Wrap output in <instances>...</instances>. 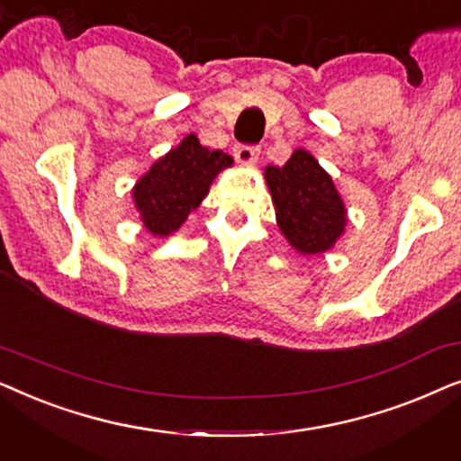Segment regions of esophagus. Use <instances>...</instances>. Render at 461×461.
I'll return each instance as SVG.
<instances>
[{
  "instance_id": "esophagus-1",
  "label": "esophagus",
  "mask_w": 461,
  "mask_h": 461,
  "mask_svg": "<svg viewBox=\"0 0 461 461\" xmlns=\"http://www.w3.org/2000/svg\"><path fill=\"white\" fill-rule=\"evenodd\" d=\"M260 155V147H251V144H237L235 147V159L239 163H254Z\"/></svg>"
}]
</instances>
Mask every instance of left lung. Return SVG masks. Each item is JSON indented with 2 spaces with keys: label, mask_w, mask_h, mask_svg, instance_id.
Returning <instances> with one entry per match:
<instances>
[{
  "label": "left lung",
  "mask_w": 461,
  "mask_h": 461,
  "mask_svg": "<svg viewBox=\"0 0 461 461\" xmlns=\"http://www.w3.org/2000/svg\"><path fill=\"white\" fill-rule=\"evenodd\" d=\"M264 176L287 241L302 254L330 249L344 232L346 210L319 161L300 149L283 167L268 166Z\"/></svg>",
  "instance_id": "1"
}]
</instances>
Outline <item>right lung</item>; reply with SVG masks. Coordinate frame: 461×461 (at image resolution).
<instances>
[{
    "label": "right lung",
    "mask_w": 461,
    "mask_h": 461,
    "mask_svg": "<svg viewBox=\"0 0 461 461\" xmlns=\"http://www.w3.org/2000/svg\"><path fill=\"white\" fill-rule=\"evenodd\" d=\"M230 163L222 150H210L201 147L194 134L186 136L134 186L144 226L159 237L178 230L191 210L199 207L216 174Z\"/></svg>",
    "instance_id": "obj_1"
}]
</instances>
